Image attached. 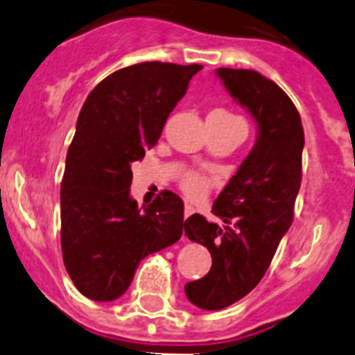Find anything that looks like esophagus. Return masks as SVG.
I'll list each match as a JSON object with an SVG mask.
<instances>
[{"instance_id": "obj_1", "label": "esophagus", "mask_w": 355, "mask_h": 355, "mask_svg": "<svg viewBox=\"0 0 355 355\" xmlns=\"http://www.w3.org/2000/svg\"><path fill=\"white\" fill-rule=\"evenodd\" d=\"M193 214H194V207H191V205H185V208H184L185 218L191 217V215H193Z\"/></svg>"}]
</instances>
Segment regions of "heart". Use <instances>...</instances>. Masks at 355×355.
I'll use <instances>...</instances> for the list:
<instances>
[{"label":"heart","mask_w":355,"mask_h":355,"mask_svg":"<svg viewBox=\"0 0 355 355\" xmlns=\"http://www.w3.org/2000/svg\"><path fill=\"white\" fill-rule=\"evenodd\" d=\"M211 114H217L220 115V117H226V119H238L236 115L230 114V112L226 110H214ZM180 187L182 191L191 198V200L194 201L203 200L211 187V178L203 173H198V171H191V173H187L184 178H182Z\"/></svg>","instance_id":"heart-1"}]
</instances>
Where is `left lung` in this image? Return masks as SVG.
<instances>
[{"instance_id":"obj_1","label":"left lung","mask_w":355,"mask_h":355,"mask_svg":"<svg viewBox=\"0 0 355 355\" xmlns=\"http://www.w3.org/2000/svg\"><path fill=\"white\" fill-rule=\"evenodd\" d=\"M227 92L257 122V140L211 214L224 230L200 214L185 220L189 240L211 254L203 278L185 284V296L203 310H223L247 296L270 268L277 247L293 224L301 185L304 132L289 96L254 69L218 68Z\"/></svg>"}]
</instances>
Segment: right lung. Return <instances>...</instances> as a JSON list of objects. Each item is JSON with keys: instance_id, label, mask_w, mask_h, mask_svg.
<instances>
[{"instance_id": "right-lung-1", "label": "right lung", "mask_w": 355, "mask_h": 355, "mask_svg": "<svg viewBox=\"0 0 355 355\" xmlns=\"http://www.w3.org/2000/svg\"><path fill=\"white\" fill-rule=\"evenodd\" d=\"M201 64L140 62L85 99L61 182V248L75 287L94 301L128 291L144 257L180 240L184 201L162 191L144 210L129 196L131 162L161 137Z\"/></svg>"}]
</instances>
